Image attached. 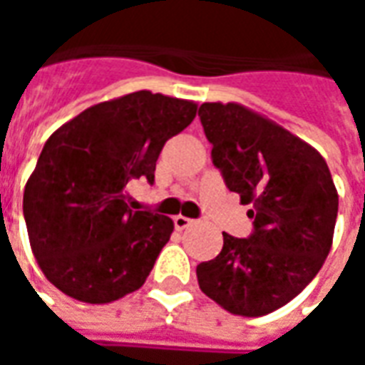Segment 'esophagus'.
<instances>
[{
	"mask_svg": "<svg viewBox=\"0 0 365 365\" xmlns=\"http://www.w3.org/2000/svg\"><path fill=\"white\" fill-rule=\"evenodd\" d=\"M193 222H195L193 219H190V217H183V215H175L174 217V227L178 230L187 229V227H191Z\"/></svg>",
	"mask_w": 365,
	"mask_h": 365,
	"instance_id": "34e87169",
	"label": "esophagus"
}]
</instances>
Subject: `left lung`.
<instances>
[{"label":"left lung","mask_w":365,"mask_h":365,"mask_svg":"<svg viewBox=\"0 0 365 365\" xmlns=\"http://www.w3.org/2000/svg\"><path fill=\"white\" fill-rule=\"evenodd\" d=\"M199 119L211 158L240 203L252 205V232H222L217 258L197 266L207 297L242 317H262L299 295L329 256L338 193L313 146L238 103H203Z\"/></svg>","instance_id":"left-lung-1"}]
</instances>
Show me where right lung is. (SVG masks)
I'll use <instances>...</instances> for the list:
<instances>
[{"mask_svg": "<svg viewBox=\"0 0 365 365\" xmlns=\"http://www.w3.org/2000/svg\"><path fill=\"white\" fill-rule=\"evenodd\" d=\"M195 113L185 99L135 91L86 109L46 140L23 215L36 262L62 293L101 305L143 287L174 222L128 209L125 187L154 183L164 144Z\"/></svg>", "mask_w": 365, "mask_h": 365, "instance_id": "obj_1", "label": "right lung"}]
</instances>
